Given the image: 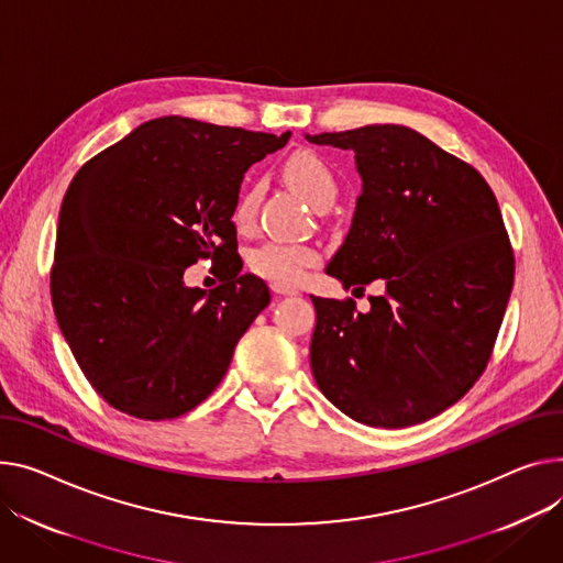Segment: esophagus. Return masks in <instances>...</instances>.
Returning <instances> with one entry per match:
<instances>
[{"mask_svg": "<svg viewBox=\"0 0 563 563\" xmlns=\"http://www.w3.org/2000/svg\"><path fill=\"white\" fill-rule=\"evenodd\" d=\"M272 289H274L278 296H294V294H296V289H291V287H276V285H274Z\"/></svg>", "mask_w": 563, "mask_h": 563, "instance_id": "34e87169", "label": "esophagus"}]
</instances>
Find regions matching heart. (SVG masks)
Instances as JSON below:
<instances>
[{"mask_svg":"<svg viewBox=\"0 0 563 563\" xmlns=\"http://www.w3.org/2000/svg\"><path fill=\"white\" fill-rule=\"evenodd\" d=\"M285 178L294 190L301 195L310 206H317L323 199L336 197V178L325 161L312 152H296L285 163ZM260 201V190L244 192L235 206L233 219L238 227H249L255 219ZM317 262V251L303 244H294L285 240H269L255 246L249 255V267L260 278L276 287H296L306 278V272Z\"/></svg>","mask_w":563,"mask_h":563,"instance_id":"b5f03b06","label":"heart"}]
</instances>
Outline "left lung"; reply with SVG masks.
<instances>
[{"mask_svg":"<svg viewBox=\"0 0 563 563\" xmlns=\"http://www.w3.org/2000/svg\"><path fill=\"white\" fill-rule=\"evenodd\" d=\"M355 154L362 192L325 274L385 294L312 296L310 366L321 394L371 428L423 423L455 405L489 362L514 285V255L486 180L402 124L306 133Z\"/></svg>","mask_w":563,"mask_h":563,"instance_id":"8db88e82","label":"left lung"}]
</instances>
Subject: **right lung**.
Masks as SVG:
<instances>
[{"instance_id": "1", "label": "right lung", "mask_w": 563, "mask_h": 563, "mask_svg": "<svg viewBox=\"0 0 563 563\" xmlns=\"http://www.w3.org/2000/svg\"><path fill=\"white\" fill-rule=\"evenodd\" d=\"M289 137L167 115L71 178L52 303L74 360L108 405L144 421L176 419L227 376L240 336L272 301L265 280L240 274V187ZM199 256L224 262L210 292L181 278Z\"/></svg>"}]
</instances>
